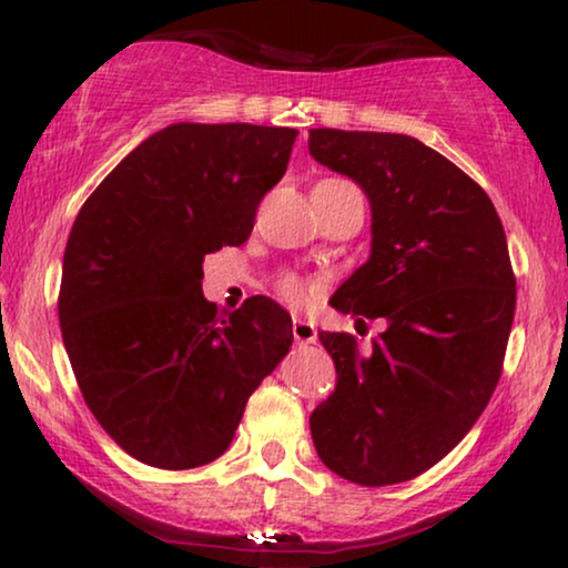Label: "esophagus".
<instances>
[{
	"label": "esophagus",
	"mask_w": 568,
	"mask_h": 568,
	"mask_svg": "<svg viewBox=\"0 0 568 568\" xmlns=\"http://www.w3.org/2000/svg\"><path fill=\"white\" fill-rule=\"evenodd\" d=\"M292 333H294V341H297V344H315V338H317L315 325L310 321H294Z\"/></svg>",
	"instance_id": "esophagus-1"
}]
</instances>
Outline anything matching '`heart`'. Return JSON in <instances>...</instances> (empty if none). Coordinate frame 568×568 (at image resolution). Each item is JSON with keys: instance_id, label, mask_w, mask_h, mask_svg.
<instances>
[{"instance_id": "heart-1", "label": "heart", "mask_w": 568, "mask_h": 568, "mask_svg": "<svg viewBox=\"0 0 568 568\" xmlns=\"http://www.w3.org/2000/svg\"><path fill=\"white\" fill-rule=\"evenodd\" d=\"M276 290H278V297H282L284 302H290V305H302L307 297V284L294 274H286L278 278Z\"/></svg>"}]
</instances>
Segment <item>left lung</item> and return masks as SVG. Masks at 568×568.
<instances>
[{"label":"left lung","mask_w":568,"mask_h":568,"mask_svg":"<svg viewBox=\"0 0 568 568\" xmlns=\"http://www.w3.org/2000/svg\"><path fill=\"white\" fill-rule=\"evenodd\" d=\"M307 146L372 209L369 258L331 305L387 323L367 354L321 333L336 390L310 432L336 476L403 484L470 432L499 383L517 302L507 237L486 191L414 136L310 129Z\"/></svg>","instance_id":"1"}]
</instances>
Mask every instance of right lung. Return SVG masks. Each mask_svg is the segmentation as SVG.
<instances>
[{"instance_id":"add662e5","label":"right lung","mask_w":568,"mask_h":568,"mask_svg":"<svg viewBox=\"0 0 568 568\" xmlns=\"http://www.w3.org/2000/svg\"><path fill=\"white\" fill-rule=\"evenodd\" d=\"M297 131L173 123L92 191L69 232L61 338L82 398L115 445L165 470L230 447L245 403L292 346L268 297L204 300L206 253L243 245Z\"/></svg>"}]
</instances>
